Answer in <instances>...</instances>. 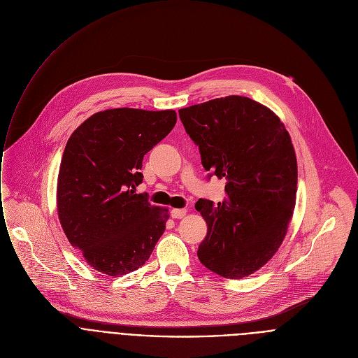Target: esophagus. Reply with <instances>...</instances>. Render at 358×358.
Listing matches in <instances>:
<instances>
[{"mask_svg": "<svg viewBox=\"0 0 358 358\" xmlns=\"http://www.w3.org/2000/svg\"><path fill=\"white\" fill-rule=\"evenodd\" d=\"M185 215H187V210H184V208H174V210H171V217L173 218H182Z\"/></svg>", "mask_w": 358, "mask_h": 358, "instance_id": "esophagus-1", "label": "esophagus"}]
</instances>
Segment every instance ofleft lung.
Returning a JSON list of instances; mask_svg holds the SVG:
<instances>
[{
  "label": "left lung",
  "mask_w": 358,
  "mask_h": 358,
  "mask_svg": "<svg viewBox=\"0 0 358 358\" xmlns=\"http://www.w3.org/2000/svg\"><path fill=\"white\" fill-rule=\"evenodd\" d=\"M178 113L203 169L227 180L222 202L195 203L208 225L198 259L228 279L249 276L272 259L293 217L297 162L290 134L276 113L245 96L213 99Z\"/></svg>",
  "instance_id": "1"
}]
</instances>
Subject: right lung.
Segmentation results:
<instances>
[{
	"mask_svg": "<svg viewBox=\"0 0 358 358\" xmlns=\"http://www.w3.org/2000/svg\"><path fill=\"white\" fill-rule=\"evenodd\" d=\"M177 122L176 110L117 108L97 112L69 137L61 160L57 210L71 245L109 276L148 261L164 234L169 208L136 194L143 157Z\"/></svg>",
	"mask_w": 358,
	"mask_h": 358,
	"instance_id": "right-lung-1",
	"label": "right lung"
}]
</instances>
